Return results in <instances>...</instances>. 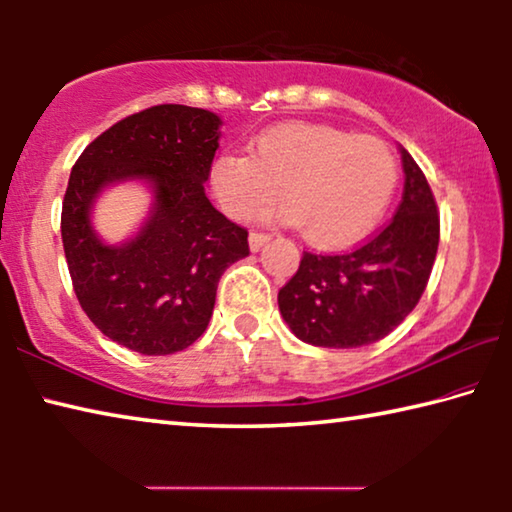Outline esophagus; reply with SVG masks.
I'll return each instance as SVG.
<instances>
[{
	"mask_svg": "<svg viewBox=\"0 0 512 512\" xmlns=\"http://www.w3.org/2000/svg\"><path fill=\"white\" fill-rule=\"evenodd\" d=\"M268 241H271V235H266V232H250V237H248V244L253 253H257L259 248L266 246Z\"/></svg>",
	"mask_w": 512,
	"mask_h": 512,
	"instance_id": "34e87169",
	"label": "esophagus"
}]
</instances>
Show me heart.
<instances>
[{
	"label": "heart",
	"mask_w": 512,
	"mask_h": 512,
	"mask_svg": "<svg viewBox=\"0 0 512 512\" xmlns=\"http://www.w3.org/2000/svg\"><path fill=\"white\" fill-rule=\"evenodd\" d=\"M395 153L375 137L291 121L266 128L248 155L223 153L210 164L216 203L232 219H248L275 198V219L302 228L316 248H341L375 225L395 194Z\"/></svg>",
	"instance_id": "heart-1"
}]
</instances>
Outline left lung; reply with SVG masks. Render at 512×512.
Wrapping results in <instances>:
<instances>
[{
	"label": "left lung",
	"instance_id": "8db88e82",
	"mask_svg": "<svg viewBox=\"0 0 512 512\" xmlns=\"http://www.w3.org/2000/svg\"><path fill=\"white\" fill-rule=\"evenodd\" d=\"M404 194L393 221L343 255H302L298 273L277 293L284 323L316 348L370 345L418 305L438 253L440 221L431 187L402 149Z\"/></svg>",
	"mask_w": 512,
	"mask_h": 512
}]
</instances>
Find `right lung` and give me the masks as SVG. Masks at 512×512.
Instances as JSON below:
<instances>
[{
	"label": "right lung",
	"instance_id": "add662e5",
	"mask_svg": "<svg viewBox=\"0 0 512 512\" xmlns=\"http://www.w3.org/2000/svg\"><path fill=\"white\" fill-rule=\"evenodd\" d=\"M221 117L164 103L117 121L76 160L60 232L81 307L103 334L140 354L192 345L212 318L225 268L248 257V232L205 194ZM142 182L152 207L133 238L108 245L93 203L108 186Z\"/></svg>",
	"mask_w": 512,
	"mask_h": 512
}]
</instances>
